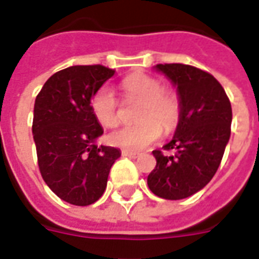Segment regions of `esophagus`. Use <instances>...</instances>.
I'll return each instance as SVG.
<instances>
[{"label": "esophagus", "mask_w": 259, "mask_h": 259, "mask_svg": "<svg viewBox=\"0 0 259 259\" xmlns=\"http://www.w3.org/2000/svg\"><path fill=\"white\" fill-rule=\"evenodd\" d=\"M121 154L124 155V157H130V158H138L139 157V153H135V151H128V150H122Z\"/></svg>", "instance_id": "1"}]
</instances>
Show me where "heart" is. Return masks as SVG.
Segmentation results:
<instances>
[{"mask_svg":"<svg viewBox=\"0 0 259 259\" xmlns=\"http://www.w3.org/2000/svg\"><path fill=\"white\" fill-rule=\"evenodd\" d=\"M127 100H137L141 104L137 109L134 125H125L109 135L112 145L125 150H143L161 138L164 132H172L182 117V102L172 89L162 87L159 79L146 73H131L120 83ZM91 112L104 127H114L118 122L120 104L109 87H101L90 101Z\"/></svg>","mask_w":259,"mask_h":259,"instance_id":"b5f03b06","label":"heart"}]
</instances>
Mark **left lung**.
I'll list each match as a JSON object with an SVG mask.
<instances>
[{"label":"left lung","instance_id":"obj_1","mask_svg":"<svg viewBox=\"0 0 259 259\" xmlns=\"http://www.w3.org/2000/svg\"><path fill=\"white\" fill-rule=\"evenodd\" d=\"M157 69L178 85L182 117L165 151L154 150L155 168L147 176L150 191L164 199H183L214 176L231 137L232 108L220 81L186 64H158Z\"/></svg>","mask_w":259,"mask_h":259}]
</instances>
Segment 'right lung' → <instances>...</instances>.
I'll list each match as a JSON object with an SVG mask.
<instances>
[{"label":"right lung","instance_id":"add662e5","mask_svg":"<svg viewBox=\"0 0 259 259\" xmlns=\"http://www.w3.org/2000/svg\"><path fill=\"white\" fill-rule=\"evenodd\" d=\"M114 69L75 65L56 72L45 83L34 105L38 166L49 188L63 201L87 206L100 199L120 150L95 145L104 130L90 101Z\"/></svg>","mask_w":259,"mask_h":259}]
</instances>
